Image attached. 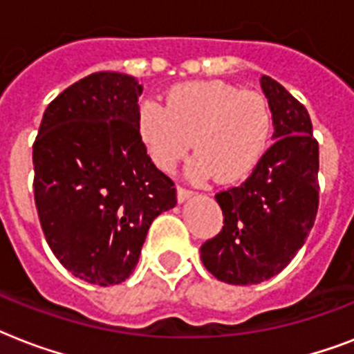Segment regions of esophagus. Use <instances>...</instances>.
<instances>
[{"label": "esophagus", "instance_id": "1", "mask_svg": "<svg viewBox=\"0 0 354 354\" xmlns=\"http://www.w3.org/2000/svg\"><path fill=\"white\" fill-rule=\"evenodd\" d=\"M191 196H193V191H189V189H185V187H178L176 189L178 202H185V200L191 198Z\"/></svg>", "mask_w": 354, "mask_h": 354}]
</instances>
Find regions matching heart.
I'll list each match as a JSON object with an SVG mask.
<instances>
[{
  "label": "heart",
  "instance_id": "obj_1",
  "mask_svg": "<svg viewBox=\"0 0 354 354\" xmlns=\"http://www.w3.org/2000/svg\"><path fill=\"white\" fill-rule=\"evenodd\" d=\"M272 128L264 97L222 80L180 84L169 91L165 108L145 101L138 110L139 136L161 171H172L193 143L191 180L215 174L227 183L248 176L266 154Z\"/></svg>",
  "mask_w": 354,
  "mask_h": 354
}]
</instances>
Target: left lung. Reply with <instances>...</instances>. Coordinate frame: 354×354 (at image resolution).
Here are the masks:
<instances>
[{
  "label": "left lung",
  "mask_w": 354,
  "mask_h": 354,
  "mask_svg": "<svg viewBox=\"0 0 354 354\" xmlns=\"http://www.w3.org/2000/svg\"><path fill=\"white\" fill-rule=\"evenodd\" d=\"M274 119V145L246 182L215 196L222 232L200 248L202 263L230 285L279 274L308 236L318 211V141L307 108L277 80L261 77Z\"/></svg>",
  "instance_id": "obj_1"
}]
</instances>
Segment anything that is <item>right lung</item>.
<instances>
[{"label":"right lung","mask_w":354,"mask_h":354,"mask_svg":"<svg viewBox=\"0 0 354 354\" xmlns=\"http://www.w3.org/2000/svg\"><path fill=\"white\" fill-rule=\"evenodd\" d=\"M141 93L130 75H88L47 106L32 145L47 244L64 268L91 285L128 279L152 221L176 205L174 183L139 136Z\"/></svg>","instance_id":"add662e5"}]
</instances>
